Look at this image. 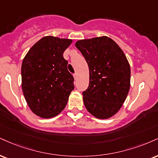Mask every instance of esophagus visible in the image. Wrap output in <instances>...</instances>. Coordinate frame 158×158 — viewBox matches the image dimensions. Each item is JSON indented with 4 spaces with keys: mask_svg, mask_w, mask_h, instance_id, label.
<instances>
[{
    "mask_svg": "<svg viewBox=\"0 0 158 158\" xmlns=\"http://www.w3.org/2000/svg\"><path fill=\"white\" fill-rule=\"evenodd\" d=\"M73 77H74V79H77V78H78V74L76 73H74L73 74Z\"/></svg>",
    "mask_w": 158,
    "mask_h": 158,
    "instance_id": "34e87169",
    "label": "esophagus"
}]
</instances>
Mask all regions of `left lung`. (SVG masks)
I'll list each match as a JSON object with an SVG mask.
<instances>
[{
	"label": "left lung",
	"instance_id": "left-lung-1",
	"mask_svg": "<svg viewBox=\"0 0 158 158\" xmlns=\"http://www.w3.org/2000/svg\"><path fill=\"white\" fill-rule=\"evenodd\" d=\"M89 67V86L82 93L87 111L98 119L115 115L130 87V65L118 45L107 36L78 40Z\"/></svg>",
	"mask_w": 158,
	"mask_h": 158
}]
</instances>
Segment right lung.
Returning a JSON list of instances; mask_svg holds the SVG:
<instances>
[{
  "label": "right lung",
  "mask_w": 158,
  "mask_h": 158,
  "mask_svg": "<svg viewBox=\"0 0 158 158\" xmlns=\"http://www.w3.org/2000/svg\"><path fill=\"white\" fill-rule=\"evenodd\" d=\"M72 40L45 36L28 51L21 66L22 90L30 110L51 118L60 114L74 89L63 53Z\"/></svg>",
  "instance_id": "1"
}]
</instances>
